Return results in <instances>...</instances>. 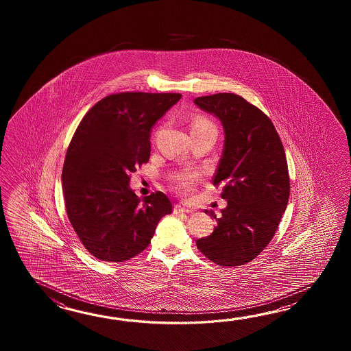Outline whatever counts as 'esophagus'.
<instances>
[{"label": "esophagus", "mask_w": 351, "mask_h": 351, "mask_svg": "<svg viewBox=\"0 0 351 351\" xmlns=\"http://www.w3.org/2000/svg\"><path fill=\"white\" fill-rule=\"evenodd\" d=\"M191 212H192L191 209L184 208L180 204H176L174 208H173V213L174 215H184V213H191Z\"/></svg>", "instance_id": "obj_1"}]
</instances>
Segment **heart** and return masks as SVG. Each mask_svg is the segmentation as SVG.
I'll use <instances>...</instances> for the list:
<instances>
[{
	"instance_id": "1",
	"label": "heart",
	"mask_w": 351,
	"mask_h": 351,
	"mask_svg": "<svg viewBox=\"0 0 351 351\" xmlns=\"http://www.w3.org/2000/svg\"><path fill=\"white\" fill-rule=\"evenodd\" d=\"M207 127H213V125L209 123L208 120L199 118V119L194 121L192 129ZM194 180H195V174L189 172H182L173 176L172 183L174 188L180 193H188L192 189V186H193Z\"/></svg>"
}]
</instances>
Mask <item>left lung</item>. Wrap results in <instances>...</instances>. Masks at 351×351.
Listing matches in <instances>:
<instances>
[{
    "label": "left lung",
    "mask_w": 351,
    "mask_h": 351,
    "mask_svg": "<svg viewBox=\"0 0 351 351\" xmlns=\"http://www.w3.org/2000/svg\"><path fill=\"white\" fill-rule=\"evenodd\" d=\"M194 104L222 123L224 145L213 184L223 186L227 207L210 236L197 247L221 266H241L274 237L289 202L290 178L284 145L269 117L243 97L219 93Z\"/></svg>",
    "instance_id": "1"
}]
</instances>
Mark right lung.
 I'll list each match as a JSON object with an SVG mask.
<instances>
[{
	"label": "right lung",
	"mask_w": 351,
	"mask_h": 351,
	"mask_svg": "<svg viewBox=\"0 0 351 351\" xmlns=\"http://www.w3.org/2000/svg\"><path fill=\"white\" fill-rule=\"evenodd\" d=\"M180 94L119 93L85 114L67 148L61 180L67 217L100 261L124 262L144 251L172 203L162 192L141 201L129 186L150 157L152 128Z\"/></svg>",
	"instance_id": "add662e5"
}]
</instances>
